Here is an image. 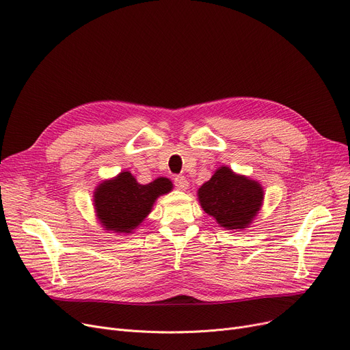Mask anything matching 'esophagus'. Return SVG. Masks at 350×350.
<instances>
[{
  "label": "esophagus",
  "instance_id": "1",
  "mask_svg": "<svg viewBox=\"0 0 350 350\" xmlns=\"http://www.w3.org/2000/svg\"><path fill=\"white\" fill-rule=\"evenodd\" d=\"M174 186L178 189V190H186L189 187V180L185 177V176H177L174 178Z\"/></svg>",
  "mask_w": 350,
  "mask_h": 350
}]
</instances>
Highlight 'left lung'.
Returning <instances> with one entry per match:
<instances>
[{"mask_svg":"<svg viewBox=\"0 0 350 350\" xmlns=\"http://www.w3.org/2000/svg\"><path fill=\"white\" fill-rule=\"evenodd\" d=\"M264 191L260 183L219 167L198 190L203 210L228 230L245 228L260 211Z\"/></svg>","mask_w":350,"mask_h":350,"instance_id":"1","label":"left lung"}]
</instances>
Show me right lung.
<instances>
[{
  "label": "right lung",
  "mask_w": 350,
  "mask_h": 350,
  "mask_svg": "<svg viewBox=\"0 0 350 350\" xmlns=\"http://www.w3.org/2000/svg\"><path fill=\"white\" fill-rule=\"evenodd\" d=\"M172 187V181L165 177L139 185L129 172L103 181L95 191V208L102 226L115 232H132L150 213L156 198Z\"/></svg>",
  "instance_id": "right-lung-1"
}]
</instances>
